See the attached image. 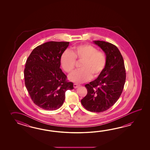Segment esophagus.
<instances>
[{
	"label": "esophagus",
	"mask_w": 150,
	"mask_h": 150,
	"mask_svg": "<svg viewBox=\"0 0 150 150\" xmlns=\"http://www.w3.org/2000/svg\"><path fill=\"white\" fill-rule=\"evenodd\" d=\"M80 86V85H78L77 83H74V88H77L78 87H79Z\"/></svg>",
	"instance_id": "esophagus-1"
}]
</instances>
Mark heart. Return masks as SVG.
<instances>
[{"instance_id": "1", "label": "heart", "mask_w": 150, "mask_h": 150, "mask_svg": "<svg viewBox=\"0 0 150 150\" xmlns=\"http://www.w3.org/2000/svg\"><path fill=\"white\" fill-rule=\"evenodd\" d=\"M76 60L82 61L81 70L71 74L69 79L76 83L88 81L101 74L106 65L105 54L91 45H81L74 47L72 51L65 50L61 57V66L65 71L71 73L74 69Z\"/></svg>"}]
</instances>
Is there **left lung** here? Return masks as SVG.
Instances as JSON below:
<instances>
[{
  "label": "left lung",
  "mask_w": 150,
  "mask_h": 150,
  "mask_svg": "<svg viewBox=\"0 0 150 150\" xmlns=\"http://www.w3.org/2000/svg\"><path fill=\"white\" fill-rule=\"evenodd\" d=\"M93 43L106 56V65L96 80L85 85L87 94L81 100L82 105L90 112H101L110 108L121 95L126 78L123 57L115 45L101 41Z\"/></svg>",
  "instance_id": "1"
}]
</instances>
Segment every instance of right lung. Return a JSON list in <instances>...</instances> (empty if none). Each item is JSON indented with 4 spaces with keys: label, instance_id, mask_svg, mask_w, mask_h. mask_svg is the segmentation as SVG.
I'll list each match as a JSON object with an SVG mask.
<instances>
[{
    "label": "right lung",
    "instance_id": "obj_1",
    "mask_svg": "<svg viewBox=\"0 0 150 150\" xmlns=\"http://www.w3.org/2000/svg\"><path fill=\"white\" fill-rule=\"evenodd\" d=\"M69 42H48L32 51L25 63L24 77L32 101L40 108L55 110L64 103L65 92L74 89L60 69L61 57Z\"/></svg>",
    "mask_w": 150,
    "mask_h": 150
}]
</instances>
